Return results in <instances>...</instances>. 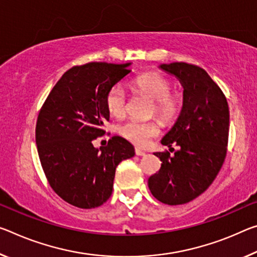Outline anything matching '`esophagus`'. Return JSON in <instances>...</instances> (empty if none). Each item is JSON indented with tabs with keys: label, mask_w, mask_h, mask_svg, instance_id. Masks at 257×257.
Segmentation results:
<instances>
[{
	"label": "esophagus",
	"mask_w": 257,
	"mask_h": 257,
	"mask_svg": "<svg viewBox=\"0 0 257 257\" xmlns=\"http://www.w3.org/2000/svg\"><path fill=\"white\" fill-rule=\"evenodd\" d=\"M135 153H136V156H140V157H143V156H145V152L143 150H141V149H138V148H136L135 149Z\"/></svg>",
	"instance_id": "esophagus-1"
}]
</instances>
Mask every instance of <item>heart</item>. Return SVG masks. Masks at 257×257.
<instances>
[{"instance_id": "heart-1", "label": "heart", "mask_w": 257, "mask_h": 257, "mask_svg": "<svg viewBox=\"0 0 257 257\" xmlns=\"http://www.w3.org/2000/svg\"><path fill=\"white\" fill-rule=\"evenodd\" d=\"M133 87L153 99L151 115H157L162 123H173L181 115L184 98L182 93L172 91L173 83L167 77L154 72L144 73L133 80ZM127 92L120 84L113 85L105 97V105L108 113L115 117L124 115L127 112ZM159 133L160 127L156 120L130 119L117 125V134L137 146L146 145L151 138L158 136Z\"/></svg>"}]
</instances>
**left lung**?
<instances>
[{
  "label": "left lung",
  "instance_id": "obj_1",
  "mask_svg": "<svg viewBox=\"0 0 257 257\" xmlns=\"http://www.w3.org/2000/svg\"><path fill=\"white\" fill-rule=\"evenodd\" d=\"M184 88V106L161 143L168 151L154 153L161 168L149 178L153 197L170 206L192 201L208 189L225 160L230 113L226 97L203 68L193 64H162ZM173 145L179 146L175 151Z\"/></svg>",
  "mask_w": 257,
  "mask_h": 257
}]
</instances>
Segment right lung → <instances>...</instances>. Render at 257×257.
Instances as JSON below:
<instances>
[{"mask_svg": "<svg viewBox=\"0 0 257 257\" xmlns=\"http://www.w3.org/2000/svg\"><path fill=\"white\" fill-rule=\"evenodd\" d=\"M129 65L92 62L73 66L39 112L35 141L41 166L52 190L77 208L91 209L106 202L116 166L135 156L133 145L120 136L99 149L92 145L106 133V93L132 72Z\"/></svg>", "mask_w": 257, "mask_h": 257, "instance_id": "right-lung-1", "label": "right lung"}]
</instances>
